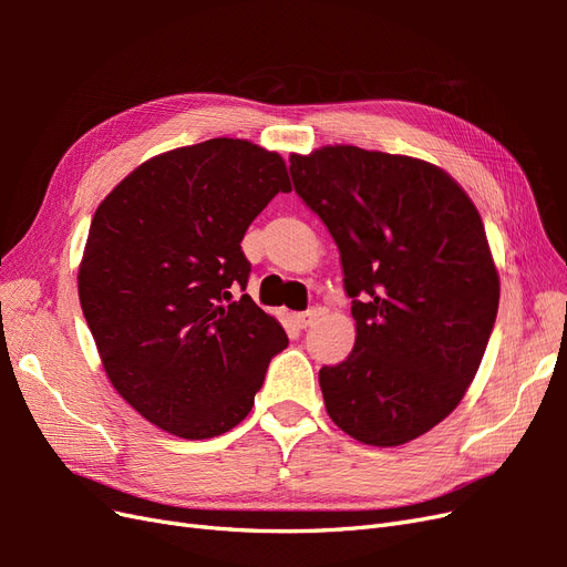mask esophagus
<instances>
[{
	"instance_id": "34e87169",
	"label": "esophagus",
	"mask_w": 567,
	"mask_h": 567,
	"mask_svg": "<svg viewBox=\"0 0 567 567\" xmlns=\"http://www.w3.org/2000/svg\"><path fill=\"white\" fill-rule=\"evenodd\" d=\"M319 317L317 310H307V312H298L293 319L298 323V329H307V326H312V321Z\"/></svg>"
}]
</instances>
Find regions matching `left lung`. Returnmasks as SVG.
I'll list each match as a JSON object with an SVG mask.
<instances>
[{
    "mask_svg": "<svg viewBox=\"0 0 567 567\" xmlns=\"http://www.w3.org/2000/svg\"><path fill=\"white\" fill-rule=\"evenodd\" d=\"M290 177L340 250L357 326L346 362L319 371L326 411L359 442L400 447L452 414L483 362L499 310L483 219L409 156L321 146L293 153Z\"/></svg>",
    "mask_w": 567,
    "mask_h": 567,
    "instance_id": "8db88e82",
    "label": "left lung"
}]
</instances>
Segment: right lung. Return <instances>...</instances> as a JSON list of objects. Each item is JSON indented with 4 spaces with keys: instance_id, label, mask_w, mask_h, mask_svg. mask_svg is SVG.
<instances>
[{
    "instance_id": "obj_1",
    "label": "right lung",
    "mask_w": 567,
    "mask_h": 567,
    "mask_svg": "<svg viewBox=\"0 0 567 567\" xmlns=\"http://www.w3.org/2000/svg\"><path fill=\"white\" fill-rule=\"evenodd\" d=\"M286 163L246 140H208L142 163L101 200L78 293L109 381L184 440L231 431L288 338L246 290L244 234Z\"/></svg>"
}]
</instances>
